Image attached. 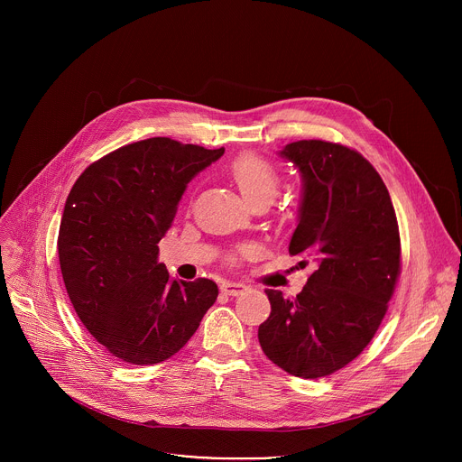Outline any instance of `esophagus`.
Segmentation results:
<instances>
[{"label":"esophagus","mask_w":462,"mask_h":462,"mask_svg":"<svg viewBox=\"0 0 462 462\" xmlns=\"http://www.w3.org/2000/svg\"><path fill=\"white\" fill-rule=\"evenodd\" d=\"M219 289H221V292H225V294H228V296H241L243 292L248 291L246 285L236 283V282H223Z\"/></svg>","instance_id":"obj_1"}]
</instances>
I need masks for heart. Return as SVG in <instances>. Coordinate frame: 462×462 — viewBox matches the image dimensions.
Returning <instances> with one entry per match:
<instances>
[{
  "mask_svg": "<svg viewBox=\"0 0 462 462\" xmlns=\"http://www.w3.org/2000/svg\"><path fill=\"white\" fill-rule=\"evenodd\" d=\"M230 175L237 184L243 199L250 205H271L282 188L278 170L259 157L243 155L230 166Z\"/></svg>",
  "mask_w": 462,
  "mask_h": 462,
  "instance_id": "heart-1",
  "label": "heart"
}]
</instances>
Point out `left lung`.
Instances as JSON below:
<instances>
[{"label": "left lung", "mask_w": 462, "mask_h": 462, "mask_svg": "<svg viewBox=\"0 0 462 462\" xmlns=\"http://www.w3.org/2000/svg\"><path fill=\"white\" fill-rule=\"evenodd\" d=\"M280 153L303 179L289 252L312 257L314 273L296 298L265 291L271 316L257 338L283 371L321 378L353 362L378 331L401 274L399 223L382 177L358 152L298 141Z\"/></svg>", "instance_id": "8db88e82"}]
</instances>
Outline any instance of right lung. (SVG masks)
Returning <instances> with one entry per match:
<instances>
[{
    "instance_id": "right-lung-1",
    "label": "right lung",
    "mask_w": 462,
    "mask_h": 462,
    "mask_svg": "<svg viewBox=\"0 0 462 462\" xmlns=\"http://www.w3.org/2000/svg\"><path fill=\"white\" fill-rule=\"evenodd\" d=\"M223 153L139 141L88 166L68 195L58 232L63 283L88 331L122 362L173 356L217 300L212 280L170 278L157 245L188 182Z\"/></svg>"
}]
</instances>
